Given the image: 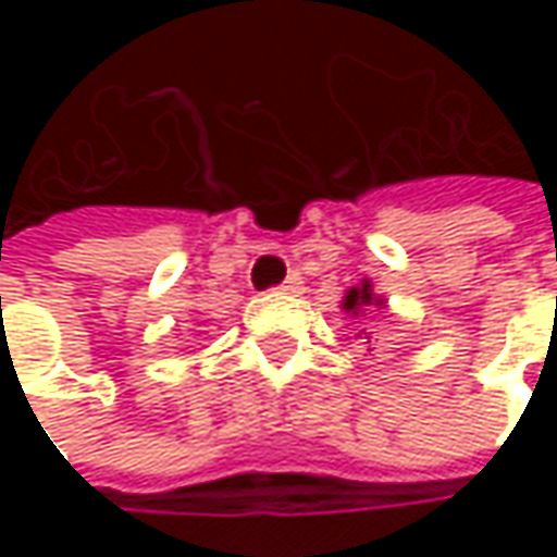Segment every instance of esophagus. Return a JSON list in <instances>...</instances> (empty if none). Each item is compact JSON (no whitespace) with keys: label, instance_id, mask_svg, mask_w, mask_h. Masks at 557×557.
Here are the masks:
<instances>
[{"label":"esophagus","instance_id":"obj_1","mask_svg":"<svg viewBox=\"0 0 557 557\" xmlns=\"http://www.w3.org/2000/svg\"><path fill=\"white\" fill-rule=\"evenodd\" d=\"M300 285H304V282H300V275H290V278H285L278 288H272V290H278V294H300Z\"/></svg>","mask_w":557,"mask_h":557}]
</instances>
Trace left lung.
Returning a JSON list of instances; mask_svg holds the SVG:
<instances>
[{"instance_id":"obj_1","label":"left lung","mask_w":557,"mask_h":557,"mask_svg":"<svg viewBox=\"0 0 557 557\" xmlns=\"http://www.w3.org/2000/svg\"><path fill=\"white\" fill-rule=\"evenodd\" d=\"M366 307H381V300H374L372 297V285H369V282H366L362 288L347 290V300H344V310L354 312V315H359V310H366ZM359 334H366V329ZM359 334H356V337H359Z\"/></svg>"}]
</instances>
